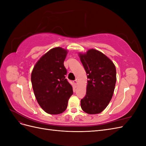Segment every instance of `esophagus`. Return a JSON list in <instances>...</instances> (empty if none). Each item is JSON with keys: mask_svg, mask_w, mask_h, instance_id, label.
Returning a JSON list of instances; mask_svg holds the SVG:
<instances>
[{"mask_svg": "<svg viewBox=\"0 0 146 146\" xmlns=\"http://www.w3.org/2000/svg\"><path fill=\"white\" fill-rule=\"evenodd\" d=\"M73 83H74V86H75V87H77V84H78V83H77V80H74V82H73Z\"/></svg>", "mask_w": 146, "mask_h": 146, "instance_id": "1", "label": "esophagus"}]
</instances>
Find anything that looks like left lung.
<instances>
[{"mask_svg":"<svg viewBox=\"0 0 146 146\" xmlns=\"http://www.w3.org/2000/svg\"><path fill=\"white\" fill-rule=\"evenodd\" d=\"M79 56L88 78L81 108L88 114L100 113L113 97L116 82V67L107 56L92 48Z\"/></svg>","mask_w":146,"mask_h":146,"instance_id":"8db88e82","label":"left lung"}]
</instances>
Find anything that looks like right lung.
Segmentation results:
<instances>
[{"label": "right lung", "mask_w": 146, "mask_h": 146, "mask_svg": "<svg viewBox=\"0 0 146 146\" xmlns=\"http://www.w3.org/2000/svg\"><path fill=\"white\" fill-rule=\"evenodd\" d=\"M67 53L61 47L52 48L39 60L32 70L31 81L35 96L48 114L64 112L73 94L72 87L65 77L67 70L64 61Z\"/></svg>", "instance_id": "1"}]
</instances>
